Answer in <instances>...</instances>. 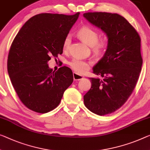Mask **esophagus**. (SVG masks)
<instances>
[{
  "instance_id": "34e87169",
  "label": "esophagus",
  "mask_w": 150,
  "mask_h": 150,
  "mask_svg": "<svg viewBox=\"0 0 150 150\" xmlns=\"http://www.w3.org/2000/svg\"><path fill=\"white\" fill-rule=\"evenodd\" d=\"M73 77H74V80H82L84 77L82 76L81 75H79L78 74L74 72L73 73Z\"/></svg>"
}]
</instances>
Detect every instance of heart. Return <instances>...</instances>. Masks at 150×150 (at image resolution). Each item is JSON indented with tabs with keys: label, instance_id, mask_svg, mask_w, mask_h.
Wrapping results in <instances>:
<instances>
[{
	"label": "heart",
	"instance_id": "b5f03b06",
	"mask_svg": "<svg viewBox=\"0 0 150 150\" xmlns=\"http://www.w3.org/2000/svg\"><path fill=\"white\" fill-rule=\"evenodd\" d=\"M78 35L85 43L91 46L93 51L96 54H100L105 51L107 47V39H99V33L95 29L89 26H83L78 31ZM71 43V36L68 35L64 39L62 47L64 51H67ZM69 66L72 70L78 74H83L88 70L90 63L82 59L74 58L69 62Z\"/></svg>",
	"mask_w": 150,
	"mask_h": 150
}]
</instances>
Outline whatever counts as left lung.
<instances>
[{
	"instance_id": "1",
	"label": "left lung",
	"mask_w": 150,
	"mask_h": 150,
	"mask_svg": "<svg viewBox=\"0 0 150 150\" xmlns=\"http://www.w3.org/2000/svg\"><path fill=\"white\" fill-rule=\"evenodd\" d=\"M83 16L108 38L104 56L93 67V73L101 78H89L91 88L84 96L87 109L105 115L124 105L136 86L143 64L141 38L134 27L117 13H86Z\"/></svg>"
}]
</instances>
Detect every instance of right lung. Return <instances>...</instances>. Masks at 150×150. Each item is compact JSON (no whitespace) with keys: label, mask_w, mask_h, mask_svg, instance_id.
Masks as SVG:
<instances>
[{"label":"right lung","mask_w":150,"mask_h":150,"mask_svg":"<svg viewBox=\"0 0 150 150\" xmlns=\"http://www.w3.org/2000/svg\"><path fill=\"white\" fill-rule=\"evenodd\" d=\"M79 14H38L25 23L14 39L8 73L21 101L33 111L45 113L54 109L72 84L70 68L62 66L55 72L47 62L63 53L64 39Z\"/></svg>","instance_id":"obj_1"}]
</instances>
